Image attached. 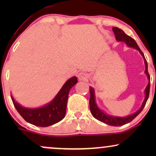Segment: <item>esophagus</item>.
I'll use <instances>...</instances> for the list:
<instances>
[{"label": "esophagus", "mask_w": 156, "mask_h": 156, "mask_svg": "<svg viewBox=\"0 0 156 156\" xmlns=\"http://www.w3.org/2000/svg\"><path fill=\"white\" fill-rule=\"evenodd\" d=\"M87 78H88V75L84 72H80L78 74V79L80 81H85L87 80Z\"/></svg>", "instance_id": "esophagus-1"}]
</instances>
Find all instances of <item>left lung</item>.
<instances>
[{"label":"left lung","mask_w":156,"mask_h":156,"mask_svg":"<svg viewBox=\"0 0 156 156\" xmlns=\"http://www.w3.org/2000/svg\"><path fill=\"white\" fill-rule=\"evenodd\" d=\"M113 31H114L115 37L116 40L119 42H125L126 44L129 48H133L138 51H139L140 54L142 55V57L144 59V63L146 65V69H145V74L147 75L148 80V84L147 85L146 89H145V99L143 101L142 105L140 108L138 109L137 112L133 113V114L129 115L127 116L124 117H119V116H112V115H108L106 114L104 111H102L99 108V106L96 103V98H95V91L93 87H89V91H90V99H89V107H90V111L92 116L101 122L106 124L113 126H121L131 122L133 121L140 112L144 109L145 105H146L147 100L148 99L149 97V92H150V76H149L148 72V63H147L146 59L145 58L144 53L140 50L139 47L138 46L137 43H136L135 40L133 38L130 37V36L127 35L122 30L119 28V27H113Z\"/></svg>","instance_id":"left-lung-1"}]
</instances>
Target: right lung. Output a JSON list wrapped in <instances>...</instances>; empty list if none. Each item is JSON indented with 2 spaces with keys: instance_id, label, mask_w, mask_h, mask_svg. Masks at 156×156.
<instances>
[{
  "instance_id": "1",
  "label": "right lung",
  "mask_w": 156,
  "mask_h": 156,
  "mask_svg": "<svg viewBox=\"0 0 156 156\" xmlns=\"http://www.w3.org/2000/svg\"><path fill=\"white\" fill-rule=\"evenodd\" d=\"M77 83V77L72 76L66 82L54 99L43 106L27 108L11 99L16 110L27 122L36 126L47 127L58 123L65 118L69 90Z\"/></svg>"
}]
</instances>
